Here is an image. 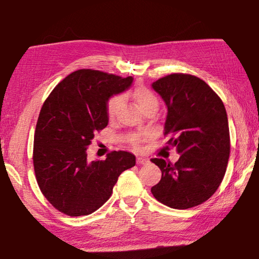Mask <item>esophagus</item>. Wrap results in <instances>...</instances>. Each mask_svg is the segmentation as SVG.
<instances>
[{"label": "esophagus", "mask_w": 259, "mask_h": 259, "mask_svg": "<svg viewBox=\"0 0 259 259\" xmlns=\"http://www.w3.org/2000/svg\"><path fill=\"white\" fill-rule=\"evenodd\" d=\"M137 163L138 164H147L148 160L144 159V157H137Z\"/></svg>", "instance_id": "obj_1"}]
</instances>
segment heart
I'll return each instance as SVG.
<instances>
[{
  "label": "heart",
  "mask_w": 259,
  "mask_h": 259,
  "mask_svg": "<svg viewBox=\"0 0 259 259\" xmlns=\"http://www.w3.org/2000/svg\"><path fill=\"white\" fill-rule=\"evenodd\" d=\"M134 98H135V102L137 103L138 107L142 109L143 112L146 111L148 108H157V105H159V100H157L155 94L145 87L137 88L134 93ZM120 104H121L120 96H113V97H111L107 100L106 113H107L108 119L112 120L115 117L116 113L120 108ZM130 142L134 145V147L139 148L140 138L138 136H134V137H131Z\"/></svg>",
  "instance_id": "obj_1"
}]
</instances>
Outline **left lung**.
Instances as JSON below:
<instances>
[{
    "instance_id": "8db88e82",
    "label": "left lung",
    "mask_w": 259,
    "mask_h": 259,
    "mask_svg": "<svg viewBox=\"0 0 259 259\" xmlns=\"http://www.w3.org/2000/svg\"><path fill=\"white\" fill-rule=\"evenodd\" d=\"M168 107L164 136L181 154L176 163L151 161L161 169V181L151 188L159 202L174 209L199 205L224 178L230 156V129L224 104L203 80L174 73L153 82Z\"/></svg>"
}]
</instances>
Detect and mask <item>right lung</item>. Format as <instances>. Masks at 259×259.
<instances>
[{
  "label": "right lung",
  "mask_w": 259,
  "mask_h": 259,
  "mask_svg": "<svg viewBox=\"0 0 259 259\" xmlns=\"http://www.w3.org/2000/svg\"><path fill=\"white\" fill-rule=\"evenodd\" d=\"M133 80L78 69L43 103L34 135V171L42 194L60 212L93 213L111 198L120 175L136 164V156L125 151L108 153L106 160H87L95 134L108 123V98L128 89Z\"/></svg>",
  "instance_id": "obj_1"
}]
</instances>
